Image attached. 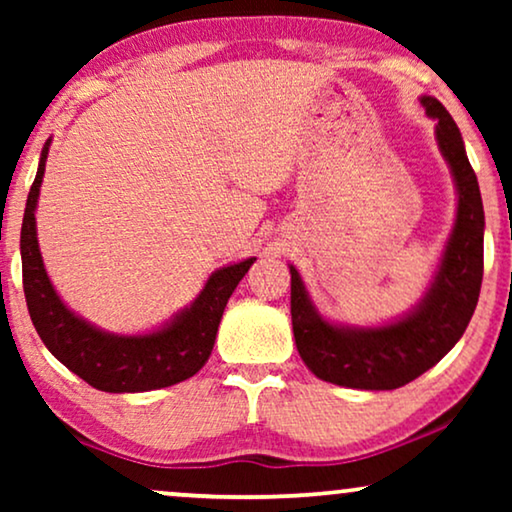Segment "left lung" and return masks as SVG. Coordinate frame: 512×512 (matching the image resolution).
I'll use <instances>...</instances> for the list:
<instances>
[{
  "instance_id": "obj_1",
  "label": "left lung",
  "mask_w": 512,
  "mask_h": 512,
  "mask_svg": "<svg viewBox=\"0 0 512 512\" xmlns=\"http://www.w3.org/2000/svg\"><path fill=\"white\" fill-rule=\"evenodd\" d=\"M457 191V216L422 298L382 324H342L319 312L300 272L291 270V321L300 359L319 380L349 389L391 391L436 366L464 335L478 305L485 209L457 123L436 97L422 95Z\"/></svg>"
}]
</instances>
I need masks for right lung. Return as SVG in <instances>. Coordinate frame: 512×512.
Wrapping results in <instances>:
<instances>
[{
	"instance_id": "add662e5",
	"label": "right lung",
	"mask_w": 512,
	"mask_h": 512,
	"mask_svg": "<svg viewBox=\"0 0 512 512\" xmlns=\"http://www.w3.org/2000/svg\"><path fill=\"white\" fill-rule=\"evenodd\" d=\"M51 142L53 139L48 137L41 149L37 177L27 195L20 228L23 289L39 338L62 366L86 380L90 387L109 394H137L188 380L207 363L228 298L256 258L251 256L214 270L191 305L181 307L151 331L125 335L90 324L55 291L39 251L34 212L39 205Z\"/></svg>"
}]
</instances>
